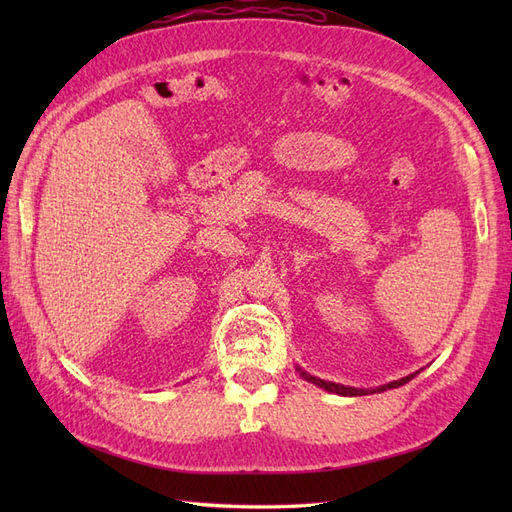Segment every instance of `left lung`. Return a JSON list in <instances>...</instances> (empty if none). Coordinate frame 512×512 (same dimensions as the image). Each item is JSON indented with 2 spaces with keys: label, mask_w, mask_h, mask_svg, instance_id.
Returning <instances> with one entry per match:
<instances>
[{
  "label": "left lung",
  "mask_w": 512,
  "mask_h": 512,
  "mask_svg": "<svg viewBox=\"0 0 512 512\" xmlns=\"http://www.w3.org/2000/svg\"><path fill=\"white\" fill-rule=\"evenodd\" d=\"M297 371H301V376L307 380V382H312V384H316V386H320V389H324V391H329V393H337V395H346V397H356V395H367V393H380V391H386V389H397V386H401V384H406V382H410L416 374H410V376H406V378H401V380H395V382H389V384H384V386H378V389H374V391H369V389H352V386H344V384H335V382H327V380H320V378H314V376H309L307 371H303V369H299L297 367Z\"/></svg>",
  "instance_id": "8db88e82"
}]
</instances>
